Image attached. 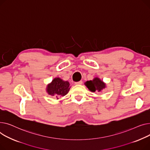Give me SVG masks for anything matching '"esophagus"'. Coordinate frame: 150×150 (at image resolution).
<instances>
[{
  "instance_id": "obj_1",
  "label": "esophagus",
  "mask_w": 150,
  "mask_h": 150,
  "mask_svg": "<svg viewBox=\"0 0 150 150\" xmlns=\"http://www.w3.org/2000/svg\"><path fill=\"white\" fill-rule=\"evenodd\" d=\"M75 84L76 85H82V81H81L77 82H75Z\"/></svg>"
}]
</instances>
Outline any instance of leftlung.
I'll use <instances>...</instances> for the list:
<instances>
[{"instance_id": "8db88e82", "label": "left lung", "mask_w": 150, "mask_h": 150, "mask_svg": "<svg viewBox=\"0 0 150 150\" xmlns=\"http://www.w3.org/2000/svg\"><path fill=\"white\" fill-rule=\"evenodd\" d=\"M84 84L91 92H101L106 88V83L98 77H94L92 81H86Z\"/></svg>"}]
</instances>
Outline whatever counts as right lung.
<instances>
[{
	"mask_svg": "<svg viewBox=\"0 0 150 150\" xmlns=\"http://www.w3.org/2000/svg\"><path fill=\"white\" fill-rule=\"evenodd\" d=\"M69 89V83L68 81H65L59 77H56L47 85L46 91L49 95L55 96L58 99L59 97L65 96Z\"/></svg>",
	"mask_w": 150,
	"mask_h": 150,
	"instance_id": "1",
	"label": "right lung"
}]
</instances>
